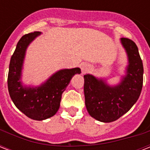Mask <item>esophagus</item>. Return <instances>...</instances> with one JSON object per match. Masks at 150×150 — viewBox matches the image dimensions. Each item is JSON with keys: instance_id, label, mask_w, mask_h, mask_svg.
Here are the masks:
<instances>
[{"instance_id": "obj_1", "label": "esophagus", "mask_w": 150, "mask_h": 150, "mask_svg": "<svg viewBox=\"0 0 150 150\" xmlns=\"http://www.w3.org/2000/svg\"><path fill=\"white\" fill-rule=\"evenodd\" d=\"M81 69H82V74H85V73H86L87 71H89L91 69V66L88 64H81Z\"/></svg>"}]
</instances>
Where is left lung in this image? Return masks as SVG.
I'll return each instance as SVG.
<instances>
[{"label":"left lung","mask_w":150,"mask_h":150,"mask_svg":"<svg viewBox=\"0 0 150 150\" xmlns=\"http://www.w3.org/2000/svg\"><path fill=\"white\" fill-rule=\"evenodd\" d=\"M121 43L128 57L125 75L118 84L110 86L106 79L90 74L84 75L85 103L89 115L101 122L117 120L132 107L140 96L143 65L136 44L128 38Z\"/></svg>","instance_id":"left-lung-1"}]
</instances>
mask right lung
Returning a JSON list of instances; mask_svg holds the SVG:
<instances>
[{
  "mask_svg": "<svg viewBox=\"0 0 150 150\" xmlns=\"http://www.w3.org/2000/svg\"><path fill=\"white\" fill-rule=\"evenodd\" d=\"M41 34L34 32L22 36L18 42L11 56L8 76V87L11 99L15 107L28 117L36 121L50 118L60 107L61 96L79 68L57 71L38 86H25L22 82V68L29 45Z\"/></svg>",
  "mask_w": 150,
  "mask_h": 150,
  "instance_id": "add662e5",
  "label": "right lung"
}]
</instances>
